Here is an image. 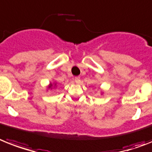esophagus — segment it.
Returning <instances> with one entry per match:
<instances>
[{
	"label": "esophagus",
	"mask_w": 152,
	"mask_h": 152,
	"mask_svg": "<svg viewBox=\"0 0 152 152\" xmlns=\"http://www.w3.org/2000/svg\"><path fill=\"white\" fill-rule=\"evenodd\" d=\"M75 81L76 83H80V81H81V80H80V77H75Z\"/></svg>",
	"instance_id": "obj_1"
}]
</instances>
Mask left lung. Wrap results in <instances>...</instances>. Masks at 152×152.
Here are the masks:
<instances>
[{
  "label": "left lung",
  "mask_w": 152,
  "mask_h": 152,
  "mask_svg": "<svg viewBox=\"0 0 152 152\" xmlns=\"http://www.w3.org/2000/svg\"><path fill=\"white\" fill-rule=\"evenodd\" d=\"M102 94H103V92H102Z\"/></svg>",
  "instance_id": "8db88e82"
}]
</instances>
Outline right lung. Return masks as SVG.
<instances>
[{"label":"right lung","instance_id":"right-lung-1","mask_svg":"<svg viewBox=\"0 0 152 152\" xmlns=\"http://www.w3.org/2000/svg\"><path fill=\"white\" fill-rule=\"evenodd\" d=\"M56 88V82H53V83L50 82V84L47 85L46 88H47V91H48V90H52L53 88Z\"/></svg>","mask_w":152,"mask_h":152}]
</instances>
